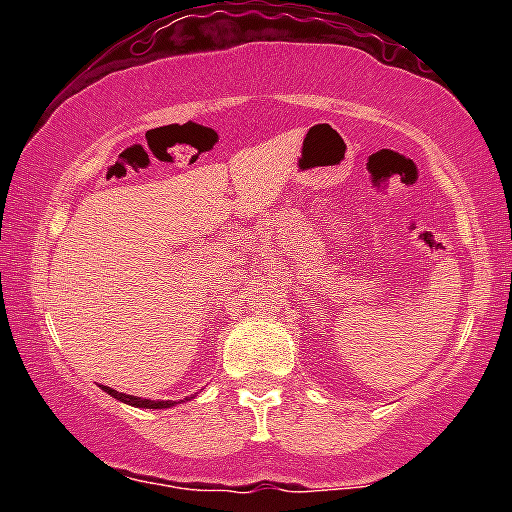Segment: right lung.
I'll return each instance as SVG.
<instances>
[{
    "mask_svg": "<svg viewBox=\"0 0 512 512\" xmlns=\"http://www.w3.org/2000/svg\"><path fill=\"white\" fill-rule=\"evenodd\" d=\"M103 390L108 392L110 397H115V399H120V402H125V404H132V407H142V409H166V407H173V402H154V399H142V397H132V395H125V392H117V390H113V387H108V385H103Z\"/></svg>",
    "mask_w": 512,
    "mask_h": 512,
    "instance_id": "right-lung-1",
    "label": "right lung"
}]
</instances>
